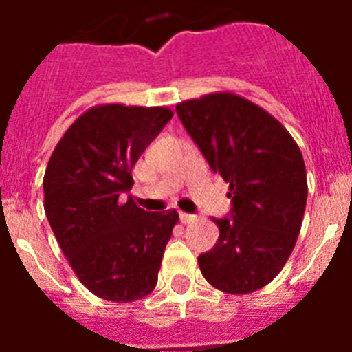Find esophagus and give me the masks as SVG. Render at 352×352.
I'll return each instance as SVG.
<instances>
[{"instance_id": "1", "label": "esophagus", "mask_w": 352, "mask_h": 352, "mask_svg": "<svg viewBox=\"0 0 352 352\" xmlns=\"http://www.w3.org/2000/svg\"><path fill=\"white\" fill-rule=\"evenodd\" d=\"M195 220V214H190V213H179V222L182 223H190Z\"/></svg>"}]
</instances>
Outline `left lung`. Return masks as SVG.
Segmentation results:
<instances>
[{
	"label": "left lung",
	"instance_id": "left-lung-1",
	"mask_svg": "<svg viewBox=\"0 0 352 352\" xmlns=\"http://www.w3.org/2000/svg\"><path fill=\"white\" fill-rule=\"evenodd\" d=\"M176 113L232 201L231 217L213 219L220 236L197 257L201 273L227 294L257 291L296 245L309 194L303 155L280 121L234 93L185 100Z\"/></svg>",
	"mask_w": 352,
	"mask_h": 352
}]
</instances>
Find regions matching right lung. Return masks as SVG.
<instances>
[{"instance_id":"1","label":"right lung","mask_w":352,"mask_h":352,"mask_svg":"<svg viewBox=\"0 0 352 352\" xmlns=\"http://www.w3.org/2000/svg\"><path fill=\"white\" fill-rule=\"evenodd\" d=\"M173 111L102 104L80 114L56 144L43 176V208L82 285L116 303L142 300L158 280L176 210L144 211L125 199L132 167Z\"/></svg>"}]
</instances>
